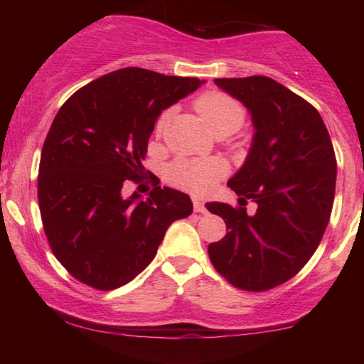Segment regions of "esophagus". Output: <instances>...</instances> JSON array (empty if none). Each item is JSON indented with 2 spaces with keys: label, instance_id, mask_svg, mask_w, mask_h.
<instances>
[{
  "label": "esophagus",
  "instance_id": "esophagus-1",
  "mask_svg": "<svg viewBox=\"0 0 364 364\" xmlns=\"http://www.w3.org/2000/svg\"><path fill=\"white\" fill-rule=\"evenodd\" d=\"M193 203V210H196L197 213H207V207H205V202L203 200H198V198H193L192 200Z\"/></svg>",
  "mask_w": 364,
  "mask_h": 364
}]
</instances>
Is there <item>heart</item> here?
<instances>
[{"label": "heart", "mask_w": 364, "mask_h": 364, "mask_svg": "<svg viewBox=\"0 0 364 364\" xmlns=\"http://www.w3.org/2000/svg\"><path fill=\"white\" fill-rule=\"evenodd\" d=\"M207 126L215 134H232L245 121V107L230 94L223 91H207L193 102ZM171 111H164L156 122V134L166 131ZM227 166L220 159L181 157L168 164L166 177L173 187L192 193L210 192L220 178L225 177Z\"/></svg>", "instance_id": "b5f03b06"}]
</instances>
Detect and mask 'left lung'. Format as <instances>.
I'll list each match as a JSON object with an SVG mask.
<instances>
[{
	"label": "left lung",
	"mask_w": 364,
	"mask_h": 364,
	"mask_svg": "<svg viewBox=\"0 0 364 364\" xmlns=\"http://www.w3.org/2000/svg\"><path fill=\"white\" fill-rule=\"evenodd\" d=\"M243 102L255 136L243 167L228 181L238 205L212 202L227 235L208 245L215 270L235 288L267 291L296 275L320 245L331 215L336 157L320 112L275 79L222 77ZM257 203L253 216L246 203Z\"/></svg>",
	"instance_id": "obj_1"
}]
</instances>
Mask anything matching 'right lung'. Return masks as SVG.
<instances>
[{"label":"right lung","instance_id":"add662e5","mask_svg":"<svg viewBox=\"0 0 364 364\" xmlns=\"http://www.w3.org/2000/svg\"><path fill=\"white\" fill-rule=\"evenodd\" d=\"M200 84L124 68L77 89L58 111L43 144L38 202L54 257L84 285H126L156 257L167 227L192 213L187 193L159 182L147 198L121 191L146 177L142 161L161 112Z\"/></svg>","mask_w":364,"mask_h":364}]
</instances>
